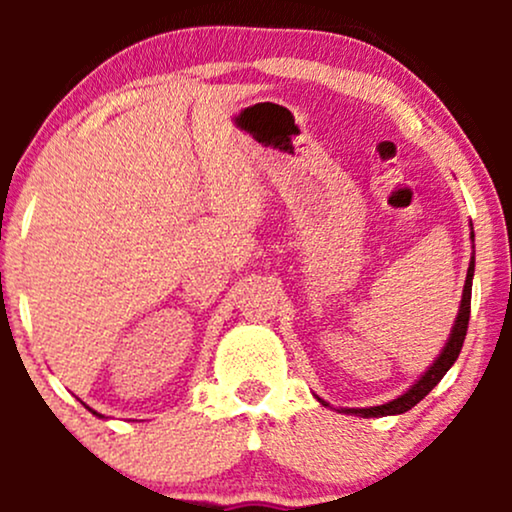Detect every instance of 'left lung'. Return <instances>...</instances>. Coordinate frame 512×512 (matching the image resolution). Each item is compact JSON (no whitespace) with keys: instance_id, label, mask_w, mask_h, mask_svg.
I'll use <instances>...</instances> for the list:
<instances>
[{"instance_id":"1","label":"left lung","mask_w":512,"mask_h":512,"mask_svg":"<svg viewBox=\"0 0 512 512\" xmlns=\"http://www.w3.org/2000/svg\"><path fill=\"white\" fill-rule=\"evenodd\" d=\"M472 240H474V233H472ZM472 276H474V255H472V262H469V269H467V279H464V289H462V301H460V313L455 317V325H452V332L448 337V342H445L443 351H440L436 361H433V366L426 370L424 375H421L419 380H416L414 385L409 387L404 395H399L397 399H392V402H385L380 404V407H368V409H339L342 414H354V416H363V419H370V416H395V414H404V411H409L411 407H416V404L424 399L428 392L436 387L440 380H443V375L448 373L452 368V363L457 361V356H460L462 351V344H464V337H467V325H469V310H472ZM320 399V397H317ZM325 407H330V404L325 402V399H320Z\"/></svg>"}]
</instances>
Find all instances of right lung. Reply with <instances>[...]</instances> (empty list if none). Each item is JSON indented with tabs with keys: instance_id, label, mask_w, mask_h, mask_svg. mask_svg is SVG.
<instances>
[{
	"instance_id": "1",
	"label": "right lung",
	"mask_w": 512,
	"mask_h": 512,
	"mask_svg": "<svg viewBox=\"0 0 512 512\" xmlns=\"http://www.w3.org/2000/svg\"><path fill=\"white\" fill-rule=\"evenodd\" d=\"M93 411V409H91ZM93 414H96V416H103V414H98V411H93Z\"/></svg>"
}]
</instances>
